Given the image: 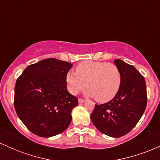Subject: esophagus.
Returning a JSON list of instances; mask_svg holds the SVG:
<instances>
[{
  "instance_id": "1",
  "label": "esophagus",
  "mask_w": 160,
  "mask_h": 160,
  "mask_svg": "<svg viewBox=\"0 0 160 160\" xmlns=\"http://www.w3.org/2000/svg\"><path fill=\"white\" fill-rule=\"evenodd\" d=\"M78 102H79V103H82V102H85V99H82V98H80L78 99Z\"/></svg>"
}]
</instances>
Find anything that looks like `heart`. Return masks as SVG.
<instances>
[{
	"label": "heart",
	"mask_w": 160,
	"mask_h": 160,
	"mask_svg": "<svg viewBox=\"0 0 160 160\" xmlns=\"http://www.w3.org/2000/svg\"><path fill=\"white\" fill-rule=\"evenodd\" d=\"M65 80L71 94H78L86 85L88 95L94 96L99 103H105L114 98L120 90L122 75L114 64L83 61L77 65L76 72L67 73Z\"/></svg>",
	"instance_id": "obj_1"
}]
</instances>
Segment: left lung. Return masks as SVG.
<instances>
[{
  "label": "left lung",
  "mask_w": 160,
  "mask_h": 160,
  "mask_svg": "<svg viewBox=\"0 0 160 160\" xmlns=\"http://www.w3.org/2000/svg\"><path fill=\"white\" fill-rule=\"evenodd\" d=\"M120 70L122 82L110 102L95 104L91 120L104 135L120 138L136 126L146 109L148 95L144 78L135 67L120 59L114 60Z\"/></svg>",
  "instance_id": "left-lung-1"
}]
</instances>
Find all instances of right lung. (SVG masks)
I'll return each instance as SVG.
<instances>
[{
    "label": "right lung",
    "mask_w": 160,
    "mask_h": 160,
    "mask_svg": "<svg viewBox=\"0 0 160 160\" xmlns=\"http://www.w3.org/2000/svg\"><path fill=\"white\" fill-rule=\"evenodd\" d=\"M70 62L47 58L28 65L16 80L14 107L28 129L40 137L58 135L68 127L78 104L67 89Z\"/></svg>",
    "instance_id": "right-lung-1"
}]
</instances>
